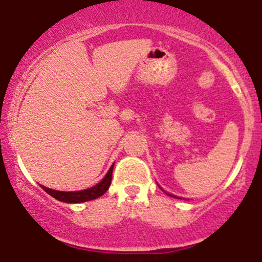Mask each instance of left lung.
<instances>
[{
  "mask_svg": "<svg viewBox=\"0 0 262 262\" xmlns=\"http://www.w3.org/2000/svg\"><path fill=\"white\" fill-rule=\"evenodd\" d=\"M168 195H169V194H168Z\"/></svg>",
  "mask_w": 262,
  "mask_h": 262,
  "instance_id": "left-lung-1",
  "label": "left lung"
}]
</instances>
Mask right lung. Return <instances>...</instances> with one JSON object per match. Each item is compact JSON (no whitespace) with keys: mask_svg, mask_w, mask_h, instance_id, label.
Listing matches in <instances>:
<instances>
[{"mask_svg":"<svg viewBox=\"0 0 262 262\" xmlns=\"http://www.w3.org/2000/svg\"><path fill=\"white\" fill-rule=\"evenodd\" d=\"M112 169H114V165L110 168V170L107 172V174L104 176V178L101 181V182L97 183L95 186L90 187V189L81 190V191H57V190H51L43 186L42 189L45 190L49 195H51L53 198L59 200V202H64V203L89 202V200L99 198L101 195H103L107 190H108L110 185H111V180H112Z\"/></svg>","mask_w":262,"mask_h":262,"instance_id":"right-lung-1","label":"right lung"}]
</instances>
